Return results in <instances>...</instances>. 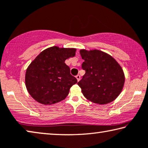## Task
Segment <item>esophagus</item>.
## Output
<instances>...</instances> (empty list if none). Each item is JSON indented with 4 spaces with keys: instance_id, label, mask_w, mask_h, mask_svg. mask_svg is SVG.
<instances>
[{
    "instance_id": "obj_1",
    "label": "esophagus",
    "mask_w": 148,
    "mask_h": 148,
    "mask_svg": "<svg viewBox=\"0 0 148 148\" xmlns=\"http://www.w3.org/2000/svg\"><path fill=\"white\" fill-rule=\"evenodd\" d=\"M76 78L77 79V81L79 82V79H80V76H79V75H77V76H76Z\"/></svg>"
}]
</instances>
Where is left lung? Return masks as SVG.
Wrapping results in <instances>:
<instances>
[{
  "label": "left lung",
  "instance_id": "1",
  "mask_svg": "<svg viewBox=\"0 0 148 148\" xmlns=\"http://www.w3.org/2000/svg\"><path fill=\"white\" fill-rule=\"evenodd\" d=\"M86 70L78 83L86 99L105 105L116 99L123 90L125 77L120 64L109 54L101 51H79Z\"/></svg>",
  "mask_w": 148,
  "mask_h": 148
}]
</instances>
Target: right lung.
<instances>
[{"label":"right lung","instance_id":"obj_1","mask_svg":"<svg viewBox=\"0 0 148 148\" xmlns=\"http://www.w3.org/2000/svg\"><path fill=\"white\" fill-rule=\"evenodd\" d=\"M74 48L54 46L37 56L26 70L25 82L34 99L43 105H53L64 99L77 79L70 74L65 60L76 55Z\"/></svg>","mask_w":148,"mask_h":148}]
</instances>
